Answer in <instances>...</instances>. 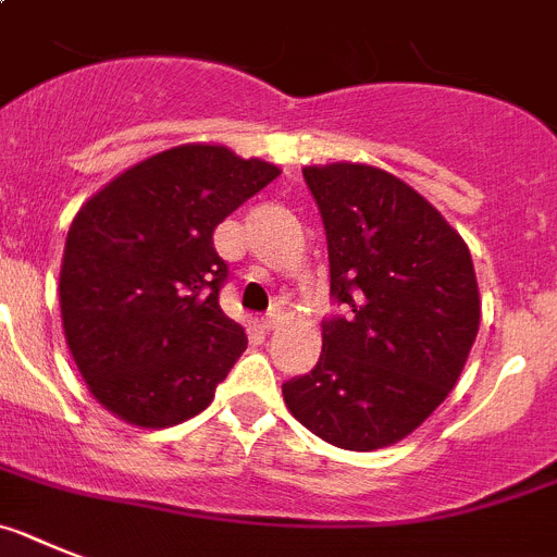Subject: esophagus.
Instances as JSON below:
<instances>
[{
    "mask_svg": "<svg viewBox=\"0 0 557 557\" xmlns=\"http://www.w3.org/2000/svg\"><path fill=\"white\" fill-rule=\"evenodd\" d=\"M280 322H283V311H280V308H272V311H269L263 319H260V327H263V331H274V327H277Z\"/></svg>",
    "mask_w": 557,
    "mask_h": 557,
    "instance_id": "34e87169",
    "label": "esophagus"
}]
</instances>
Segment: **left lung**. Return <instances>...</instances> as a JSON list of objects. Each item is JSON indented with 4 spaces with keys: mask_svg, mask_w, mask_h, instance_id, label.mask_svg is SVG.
I'll use <instances>...</instances> for the list:
<instances>
[{
    "mask_svg": "<svg viewBox=\"0 0 557 557\" xmlns=\"http://www.w3.org/2000/svg\"><path fill=\"white\" fill-rule=\"evenodd\" d=\"M331 260L322 356L285 381L299 423L347 451L412 434L457 384L480 331L466 240L418 190L372 164L302 168Z\"/></svg>",
    "mask_w": 557,
    "mask_h": 557,
    "instance_id": "1",
    "label": "left lung"
}]
</instances>
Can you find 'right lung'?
I'll return each mask as SVG.
<instances>
[{
	"label": "right lung",
	"instance_id": "obj_1",
	"mask_svg": "<svg viewBox=\"0 0 557 557\" xmlns=\"http://www.w3.org/2000/svg\"><path fill=\"white\" fill-rule=\"evenodd\" d=\"M277 176L224 145H178L81 207L58 292L72 359L103 409L164 429L210 406L246 350L219 306L230 269L212 232Z\"/></svg>",
	"mask_w": 557,
	"mask_h": 557
}]
</instances>
